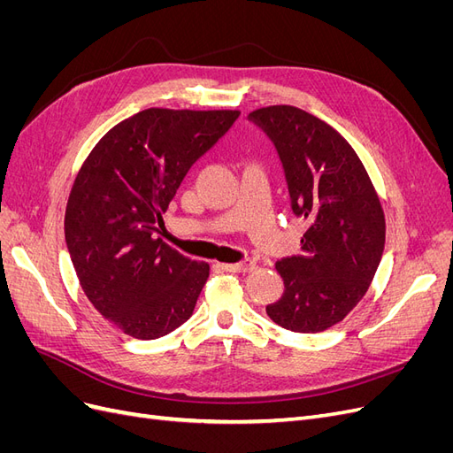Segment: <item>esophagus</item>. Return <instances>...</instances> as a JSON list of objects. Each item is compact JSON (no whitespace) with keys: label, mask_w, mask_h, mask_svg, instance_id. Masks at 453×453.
<instances>
[{"label":"esophagus","mask_w":453,"mask_h":453,"mask_svg":"<svg viewBox=\"0 0 453 453\" xmlns=\"http://www.w3.org/2000/svg\"><path fill=\"white\" fill-rule=\"evenodd\" d=\"M257 266L253 260H243V263H236V265H223V270L226 272H234V273H245V272H253Z\"/></svg>","instance_id":"34e87169"}]
</instances>
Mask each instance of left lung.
Segmentation results:
<instances>
[{
    "mask_svg": "<svg viewBox=\"0 0 453 453\" xmlns=\"http://www.w3.org/2000/svg\"><path fill=\"white\" fill-rule=\"evenodd\" d=\"M250 119L276 145L293 213L308 225L303 255L276 263L285 291L266 313L287 331H326L374 280L386 243L380 198L353 147L321 119L293 105L260 107Z\"/></svg>",
    "mask_w": 453,
    "mask_h": 453,
    "instance_id": "left-lung-1",
    "label": "left lung"
}]
</instances>
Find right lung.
I'll use <instances>...</instances> for the list:
<instances>
[{
	"label": "right lung",
	"mask_w": 453,
	"mask_h": 453,
	"mask_svg": "<svg viewBox=\"0 0 453 453\" xmlns=\"http://www.w3.org/2000/svg\"><path fill=\"white\" fill-rule=\"evenodd\" d=\"M240 111L150 107L109 130L81 166L64 232L92 306L122 333L155 340L193 315L210 265L153 238L188 168Z\"/></svg>",
	"instance_id": "right-lung-1"
}]
</instances>
